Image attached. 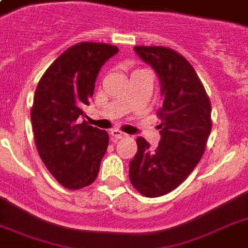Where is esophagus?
<instances>
[{
    "mask_svg": "<svg viewBox=\"0 0 248 248\" xmlns=\"http://www.w3.org/2000/svg\"><path fill=\"white\" fill-rule=\"evenodd\" d=\"M110 136H112V141H117V140L120 139H124V138H126V134L122 131H120V130H112L110 131Z\"/></svg>",
    "mask_w": 248,
    "mask_h": 248,
    "instance_id": "esophagus-1",
    "label": "esophagus"
}]
</instances>
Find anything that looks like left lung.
I'll list each match as a JSON object with an SVG mask.
<instances>
[{
  "mask_svg": "<svg viewBox=\"0 0 248 248\" xmlns=\"http://www.w3.org/2000/svg\"><path fill=\"white\" fill-rule=\"evenodd\" d=\"M134 50L158 76L163 104L157 113L158 147L151 149L138 138L128 176L138 192L155 198L177 188L200 162L211 132V103L194 68L179 52L163 46Z\"/></svg>",
  "mask_w": 248,
  "mask_h": 248,
  "instance_id": "obj_1",
  "label": "left lung"
}]
</instances>
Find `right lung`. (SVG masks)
Wrapping results in <instances>:
<instances>
[{
    "label": "right lung",
    "mask_w": 248,
    "mask_h": 248,
    "mask_svg": "<svg viewBox=\"0 0 248 248\" xmlns=\"http://www.w3.org/2000/svg\"><path fill=\"white\" fill-rule=\"evenodd\" d=\"M117 52L108 44L75 45L47 68L37 85L31 110L34 141L42 162L64 188H85L99 173L108 132L79 121L100 68Z\"/></svg>",
    "instance_id": "right-lung-1"
}]
</instances>
